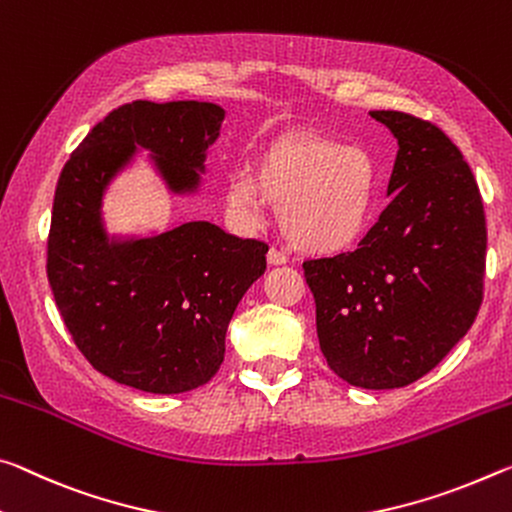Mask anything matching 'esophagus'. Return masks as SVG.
<instances>
[{
    "mask_svg": "<svg viewBox=\"0 0 512 512\" xmlns=\"http://www.w3.org/2000/svg\"><path fill=\"white\" fill-rule=\"evenodd\" d=\"M266 262H269L271 266H282V264L289 262V257H287L285 253H282V250L271 248L269 253H266Z\"/></svg>",
    "mask_w": 512,
    "mask_h": 512,
    "instance_id": "34e87169",
    "label": "esophagus"
}]
</instances>
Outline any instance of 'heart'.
Masks as SVG:
<instances>
[{
    "label": "heart",
    "instance_id": "b5f03b06",
    "mask_svg": "<svg viewBox=\"0 0 512 512\" xmlns=\"http://www.w3.org/2000/svg\"><path fill=\"white\" fill-rule=\"evenodd\" d=\"M225 200L246 223H257L266 205L278 207L291 246L335 255L367 230L376 202V168L355 145L321 134H291L259 154L253 173H234Z\"/></svg>",
    "mask_w": 512,
    "mask_h": 512
}]
</instances>
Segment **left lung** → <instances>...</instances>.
I'll use <instances>...</instances> for the list:
<instances>
[{"label": "left lung", "mask_w": 512, "mask_h": 512, "mask_svg": "<svg viewBox=\"0 0 512 512\" xmlns=\"http://www.w3.org/2000/svg\"><path fill=\"white\" fill-rule=\"evenodd\" d=\"M399 141L378 223L358 250L303 264L328 367L348 385L394 389L442 362L483 300V200L440 127L371 111Z\"/></svg>", "instance_id": "1"}]
</instances>
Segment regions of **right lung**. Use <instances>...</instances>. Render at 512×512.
I'll return each mask as SVG.
<instances>
[{
    "label": "right lung",
    "instance_id": "add662e5",
    "mask_svg": "<svg viewBox=\"0 0 512 512\" xmlns=\"http://www.w3.org/2000/svg\"><path fill=\"white\" fill-rule=\"evenodd\" d=\"M225 111L212 102L113 109L63 166L54 193L47 280L84 358L120 385L182 394L209 383L225 332L269 246L207 221L154 237H109L102 198L139 148L177 196L196 193Z\"/></svg>",
    "mask_w": 512,
    "mask_h": 512
}]
</instances>
